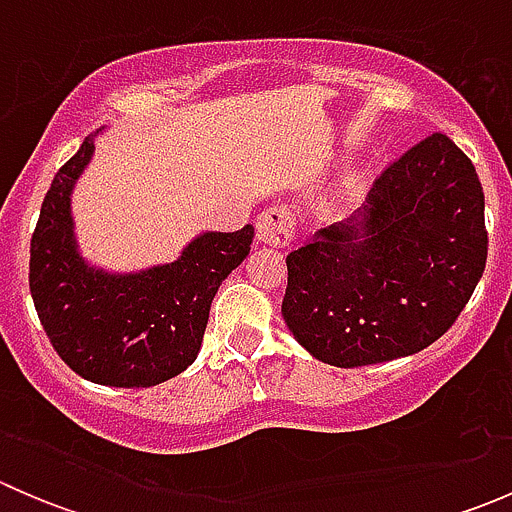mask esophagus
I'll use <instances>...</instances> for the list:
<instances>
[{"mask_svg":"<svg viewBox=\"0 0 512 512\" xmlns=\"http://www.w3.org/2000/svg\"><path fill=\"white\" fill-rule=\"evenodd\" d=\"M255 237L260 245L287 247L292 242V213L285 205L262 210L255 223Z\"/></svg>","mask_w":512,"mask_h":512,"instance_id":"obj_1","label":"esophagus"}]
</instances>
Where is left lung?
Returning <instances> with one entry per match:
<instances>
[{
	"instance_id": "obj_1",
	"label": "left lung",
	"mask_w": 512,
	"mask_h": 512,
	"mask_svg": "<svg viewBox=\"0 0 512 512\" xmlns=\"http://www.w3.org/2000/svg\"><path fill=\"white\" fill-rule=\"evenodd\" d=\"M488 257L483 188L433 133L381 173L352 218L287 255L282 317L324 364L411 356L451 329Z\"/></svg>"
}]
</instances>
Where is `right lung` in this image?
I'll use <instances>...</instances> for the list:
<instances>
[{
	"label": "right lung",
	"instance_id": "add662e5",
	"mask_svg": "<svg viewBox=\"0 0 512 512\" xmlns=\"http://www.w3.org/2000/svg\"><path fill=\"white\" fill-rule=\"evenodd\" d=\"M98 128L56 173L32 235L29 289L56 354L81 379L143 389L195 361L220 282L250 255L252 225L205 230L173 262L113 272L81 255L71 195L96 151Z\"/></svg>",
	"mask_w": 512,
	"mask_h": 512
}]
</instances>
